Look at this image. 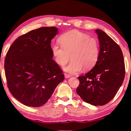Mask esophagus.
<instances>
[{
  "instance_id": "1",
  "label": "esophagus",
  "mask_w": 131,
  "mask_h": 131,
  "mask_svg": "<svg viewBox=\"0 0 131 131\" xmlns=\"http://www.w3.org/2000/svg\"><path fill=\"white\" fill-rule=\"evenodd\" d=\"M70 77H71L70 75L68 74H66V73H65V77L66 78H70Z\"/></svg>"
}]
</instances>
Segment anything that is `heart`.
<instances>
[{
    "label": "heart",
    "instance_id": "b5f03b06",
    "mask_svg": "<svg viewBox=\"0 0 131 131\" xmlns=\"http://www.w3.org/2000/svg\"><path fill=\"white\" fill-rule=\"evenodd\" d=\"M61 46L57 44L52 47L55 62L63 66L71 58V62L63 68L71 74L79 73L84 68L87 70L96 65L100 57V47L98 40L90 37L78 31H70L62 34L59 38Z\"/></svg>",
    "mask_w": 131,
    "mask_h": 131
}]
</instances>
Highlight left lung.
Segmentation results:
<instances>
[{
  "label": "left lung",
  "mask_w": 131,
  "mask_h": 131,
  "mask_svg": "<svg viewBox=\"0 0 131 131\" xmlns=\"http://www.w3.org/2000/svg\"><path fill=\"white\" fill-rule=\"evenodd\" d=\"M100 43L99 59L85 75L78 77L77 93L83 101L94 106L107 104L115 97L125 77L122 49L109 36L96 29Z\"/></svg>",
  "instance_id": "1"
}]
</instances>
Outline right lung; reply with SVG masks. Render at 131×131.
<instances>
[{
    "instance_id": "1",
    "label": "right lung",
    "mask_w": 131,
    "mask_h": 131,
    "mask_svg": "<svg viewBox=\"0 0 131 131\" xmlns=\"http://www.w3.org/2000/svg\"><path fill=\"white\" fill-rule=\"evenodd\" d=\"M56 27H42L19 37L8 49L4 61L8 88L27 106L39 107L51 98L64 79L62 71L52 60L51 40Z\"/></svg>"
}]
</instances>
